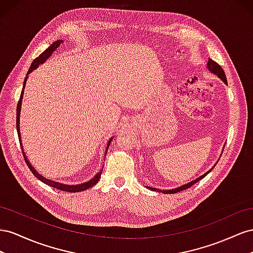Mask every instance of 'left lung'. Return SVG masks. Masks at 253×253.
I'll use <instances>...</instances> for the list:
<instances>
[{
	"instance_id": "obj_1",
	"label": "left lung",
	"mask_w": 253,
	"mask_h": 253,
	"mask_svg": "<svg viewBox=\"0 0 253 253\" xmlns=\"http://www.w3.org/2000/svg\"><path fill=\"white\" fill-rule=\"evenodd\" d=\"M207 69L211 72L212 74H215L216 76L217 77H219V79H221V81L225 83L226 84H228V83H227V78H226V75H225V72H223V70L221 69V67L219 66L218 63H216L215 61H213L212 59H210L209 58V60H208V63H207ZM225 147V146H223ZM218 162V161H217ZM217 162H216L215 164H214V167L216 164H217ZM214 167L212 168V169H209L208 171H206L204 175H201V176H199L198 178H196L195 180H192V181H190V182H187V183H185V184H182V185H180V186H178V187H175V189H172V190H159V189H156V187H151V186H146L147 189H149V190H151V191H155V192H160V193H164V194H175V193H178V192H180V191H183V190H186V189H189L190 186H192L193 184H195L196 182H198L199 180H201L203 178H205L209 172H210L213 169H214Z\"/></svg>"
}]
</instances>
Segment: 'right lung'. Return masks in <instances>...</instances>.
I'll return each mask as SVG.
<instances>
[{
    "mask_svg": "<svg viewBox=\"0 0 253 253\" xmlns=\"http://www.w3.org/2000/svg\"><path fill=\"white\" fill-rule=\"evenodd\" d=\"M63 42V40H57L55 41L54 43H52L44 52H43L41 55H39V57H37L36 58L33 63L31 64V68L30 70H28L27 74H26V77L24 79V84H23V89H22V92H21V96H20V100L18 103V107H17V131H18V136H19V141H20V145H21V148H22V154H23V157L25 159V162L27 164V167L30 168L31 171L33 172V174L35 175L36 178H38L40 181H42L43 183H45L49 186L52 187H55V189H58L60 191H66V192H70V193H77V192H83L84 190H88L90 189V187H92L93 185H95L98 180L100 178V175H102L103 172V169H100L97 174L93 177L92 179H90L89 181H85L84 183H79V184H64V183H61V182H57V181H54V180H50V179H46L45 177H43L41 174H39V172L36 170V169L33 167L32 163L30 162V160L27 159V156L26 154L24 153V149H23V146H22V141H21V132H20V114H21V107H22V100H23V94H24V89H25V84H26V82H27V78H28V75H30L32 72L34 70L37 69L40 64H43L44 63L50 56H52V54L55 52V50L57 49V47H58L61 43ZM113 138H110L109 141H108L107 143V147H106V153H105V157L107 155V151H108V148H109V145L110 143L112 141Z\"/></svg>",
    "mask_w": 253,
    "mask_h": 253,
    "instance_id": "add662e5",
    "label": "right lung"
}]
</instances>
